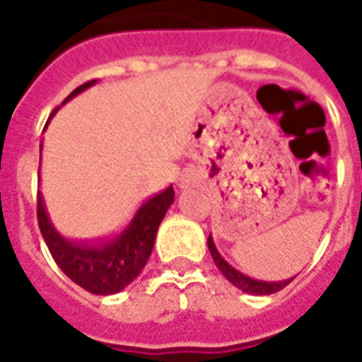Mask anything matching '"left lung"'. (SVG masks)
Masks as SVG:
<instances>
[{"mask_svg": "<svg viewBox=\"0 0 362 362\" xmlns=\"http://www.w3.org/2000/svg\"><path fill=\"white\" fill-rule=\"evenodd\" d=\"M209 250L212 259H214L216 267L220 269L221 274L226 276L233 286L238 287V289L244 293H252V295H272V293L280 291V289H284L287 284H291L293 281V278H289V280H281V281H263V280H255V278H250V276L242 274L240 270L231 267V264L227 263L226 259L221 257L220 252L216 250V244L214 240H212V237H209Z\"/></svg>", "mask_w": 362, "mask_h": 362, "instance_id": "obj_1", "label": "left lung"}]
</instances>
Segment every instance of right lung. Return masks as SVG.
<instances>
[{"label":"right lung","instance_id":"1","mask_svg":"<svg viewBox=\"0 0 362 362\" xmlns=\"http://www.w3.org/2000/svg\"><path fill=\"white\" fill-rule=\"evenodd\" d=\"M92 84H95V81L86 82L73 90L64 103ZM173 201L175 189L169 186L144 201L120 233L95 242H76L62 237L50 223L41 195H37V221L56 264L76 286L93 295H115L129 286L148 263L158 227Z\"/></svg>","mask_w":362,"mask_h":362}]
</instances>
